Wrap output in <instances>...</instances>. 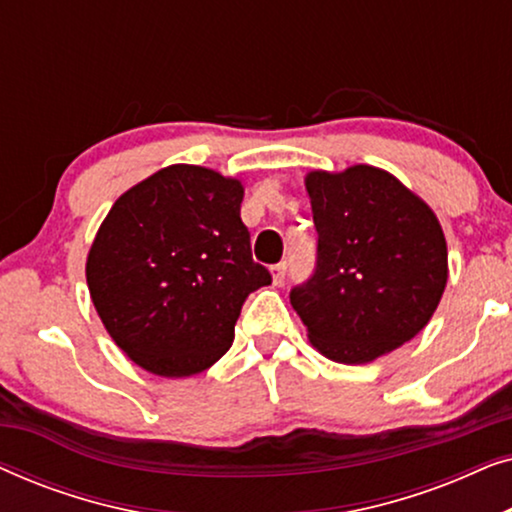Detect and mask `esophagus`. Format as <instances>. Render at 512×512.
<instances>
[{
  "label": "esophagus",
  "instance_id": "esophagus-1",
  "mask_svg": "<svg viewBox=\"0 0 512 512\" xmlns=\"http://www.w3.org/2000/svg\"><path fill=\"white\" fill-rule=\"evenodd\" d=\"M286 272H289V263H277L275 268H272V282L282 284L286 279Z\"/></svg>",
  "mask_w": 512,
  "mask_h": 512
}]
</instances>
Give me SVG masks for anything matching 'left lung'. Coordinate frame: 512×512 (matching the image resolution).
Listing matches in <instances>:
<instances>
[{
    "label": "left lung",
    "instance_id": "left-lung-1",
    "mask_svg": "<svg viewBox=\"0 0 512 512\" xmlns=\"http://www.w3.org/2000/svg\"><path fill=\"white\" fill-rule=\"evenodd\" d=\"M317 263L289 293L307 338L338 363H368L429 324L447 284L443 228L389 172L354 165L305 179Z\"/></svg>",
    "mask_w": 512,
    "mask_h": 512
}]
</instances>
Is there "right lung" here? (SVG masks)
Here are the masks:
<instances>
[{
    "mask_svg": "<svg viewBox=\"0 0 512 512\" xmlns=\"http://www.w3.org/2000/svg\"><path fill=\"white\" fill-rule=\"evenodd\" d=\"M237 179L170 165L114 202L86 279L104 328L137 366L202 373L233 345L244 300L272 282L251 258Z\"/></svg>",
    "mask_w": 512,
    "mask_h": 512,
    "instance_id": "add662e5",
    "label": "right lung"
}]
</instances>
